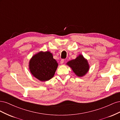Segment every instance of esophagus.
<instances>
[{"label": "esophagus", "instance_id": "1", "mask_svg": "<svg viewBox=\"0 0 120 120\" xmlns=\"http://www.w3.org/2000/svg\"><path fill=\"white\" fill-rule=\"evenodd\" d=\"M64 62V59H61L60 60V64H63Z\"/></svg>", "mask_w": 120, "mask_h": 120}]
</instances>
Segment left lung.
<instances>
[{"label":"left lung","mask_w":120,"mask_h":120,"mask_svg":"<svg viewBox=\"0 0 120 120\" xmlns=\"http://www.w3.org/2000/svg\"><path fill=\"white\" fill-rule=\"evenodd\" d=\"M58 64L49 52H41L32 56L30 61L32 75L41 81L51 79L55 74Z\"/></svg>","instance_id":"left-lung-1"}]
</instances>
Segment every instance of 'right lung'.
Here are the masks:
<instances>
[{
  "mask_svg": "<svg viewBox=\"0 0 120 120\" xmlns=\"http://www.w3.org/2000/svg\"><path fill=\"white\" fill-rule=\"evenodd\" d=\"M67 64L79 77H82L85 75L89 69L88 61L84 59L82 55H79L75 59L69 61Z\"/></svg>",
  "mask_w": 120,
  "mask_h": 120,
  "instance_id": "right-lung-1",
  "label": "right lung"
}]
</instances>
